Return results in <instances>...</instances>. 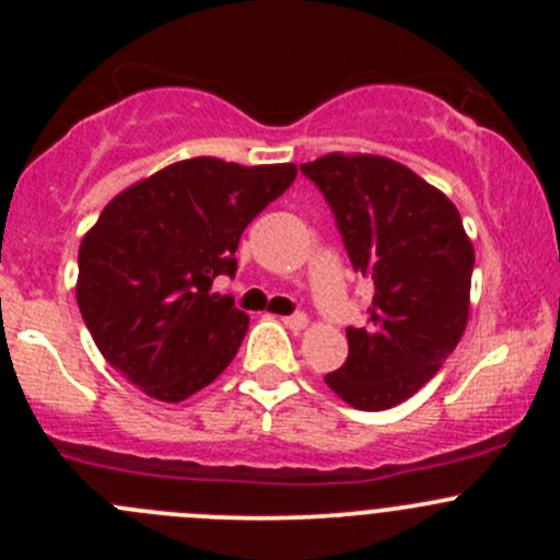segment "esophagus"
<instances>
[{
    "mask_svg": "<svg viewBox=\"0 0 560 560\" xmlns=\"http://www.w3.org/2000/svg\"><path fill=\"white\" fill-rule=\"evenodd\" d=\"M281 322H284V327H290V330L298 332V330H303V327L308 325V316L303 314V312H298V314L284 316V319H281Z\"/></svg>",
    "mask_w": 560,
    "mask_h": 560,
    "instance_id": "34e87169",
    "label": "esophagus"
}]
</instances>
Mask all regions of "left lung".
<instances>
[{
  "label": "left lung",
  "instance_id": "1",
  "mask_svg": "<svg viewBox=\"0 0 560 560\" xmlns=\"http://www.w3.org/2000/svg\"><path fill=\"white\" fill-rule=\"evenodd\" d=\"M336 217L349 262L374 284L365 327L327 387L363 411L411 398L453 354L468 322L474 246L447 195L400 162L327 154L301 165Z\"/></svg>",
  "mask_w": 560,
  "mask_h": 560
}]
</instances>
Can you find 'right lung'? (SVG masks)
Segmentation results:
<instances>
[{
    "label": "right lung",
    "mask_w": 560,
    "mask_h": 560,
    "mask_svg": "<svg viewBox=\"0 0 560 560\" xmlns=\"http://www.w3.org/2000/svg\"><path fill=\"white\" fill-rule=\"evenodd\" d=\"M295 175V165L195 156L107 202L81 241L75 295L113 369L178 404L233 363L248 316L211 287L233 279L241 233Z\"/></svg>",
    "instance_id": "obj_1"
}]
</instances>
